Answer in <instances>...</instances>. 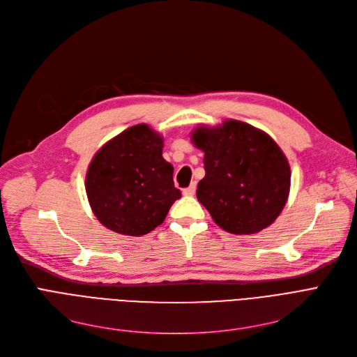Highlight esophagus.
I'll return each mask as SVG.
<instances>
[{
	"instance_id": "1",
	"label": "esophagus",
	"mask_w": 357,
	"mask_h": 357,
	"mask_svg": "<svg viewBox=\"0 0 357 357\" xmlns=\"http://www.w3.org/2000/svg\"><path fill=\"white\" fill-rule=\"evenodd\" d=\"M195 190H197V185H195V182L194 183H191L188 188H185L183 191H182V194L183 195H186V197H192L194 194H195Z\"/></svg>"
}]
</instances>
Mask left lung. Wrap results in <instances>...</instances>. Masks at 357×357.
Masks as SVG:
<instances>
[{"mask_svg": "<svg viewBox=\"0 0 357 357\" xmlns=\"http://www.w3.org/2000/svg\"><path fill=\"white\" fill-rule=\"evenodd\" d=\"M204 152L197 198L222 230L255 234L269 227L289 197L291 167L276 142L248 123L201 124L191 133Z\"/></svg>", "mask_w": 357, "mask_h": 357, "instance_id": "1", "label": "left lung"}]
</instances>
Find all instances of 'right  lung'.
I'll return each mask as SVG.
<instances>
[{
  "label": "right lung",
  "mask_w": 357,
  "mask_h": 357,
  "mask_svg": "<svg viewBox=\"0 0 357 357\" xmlns=\"http://www.w3.org/2000/svg\"><path fill=\"white\" fill-rule=\"evenodd\" d=\"M163 137L147 124L128 127L93 155L85 178L92 213L104 227L143 236L163 222L181 198L174 166L162 156Z\"/></svg>",
  "instance_id": "right-lung-1"
}]
</instances>
